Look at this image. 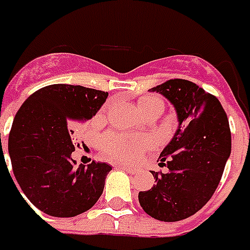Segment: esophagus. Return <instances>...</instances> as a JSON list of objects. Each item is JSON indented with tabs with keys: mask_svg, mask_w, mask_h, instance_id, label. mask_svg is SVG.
<instances>
[{
	"mask_svg": "<svg viewBox=\"0 0 250 250\" xmlns=\"http://www.w3.org/2000/svg\"><path fill=\"white\" fill-rule=\"evenodd\" d=\"M119 167L120 169H123V170L127 171L129 174H135V173H137V169L129 167V165H123V164H121V165H119Z\"/></svg>",
	"mask_w": 250,
	"mask_h": 250,
	"instance_id": "1",
	"label": "esophagus"
}]
</instances>
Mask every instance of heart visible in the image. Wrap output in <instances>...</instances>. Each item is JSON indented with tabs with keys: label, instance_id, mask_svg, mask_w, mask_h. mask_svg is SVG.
I'll return each instance as SVG.
<instances>
[{
	"label": "heart",
	"instance_id": "1",
	"mask_svg": "<svg viewBox=\"0 0 250 250\" xmlns=\"http://www.w3.org/2000/svg\"><path fill=\"white\" fill-rule=\"evenodd\" d=\"M107 107L104 105L101 111V115L103 116L107 112ZM138 107L141 109L143 115L147 116L149 113H161L164 112L165 104L163 99L153 95H147L139 99ZM101 148L102 151L108 157L113 160H119L124 163L133 164L139 160L142 153L145 152L146 148H148L149 141L147 138H133L127 137L124 134H108L101 139Z\"/></svg>",
	"mask_w": 250,
	"mask_h": 250
}]
</instances>
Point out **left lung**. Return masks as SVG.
<instances>
[{"mask_svg":"<svg viewBox=\"0 0 250 250\" xmlns=\"http://www.w3.org/2000/svg\"><path fill=\"white\" fill-rule=\"evenodd\" d=\"M174 105L178 129L163 152L167 173L151 171L156 185L138 195L143 210L164 222L191 217L210 200L231 153V131L221 102L188 80L151 89Z\"/></svg>","mask_w":250,"mask_h":250,"instance_id":"8db88e82","label":"left lung"}]
</instances>
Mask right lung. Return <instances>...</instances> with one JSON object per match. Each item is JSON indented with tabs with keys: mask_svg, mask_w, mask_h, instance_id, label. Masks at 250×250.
Instances as JSON below:
<instances>
[{
	"mask_svg": "<svg viewBox=\"0 0 250 250\" xmlns=\"http://www.w3.org/2000/svg\"><path fill=\"white\" fill-rule=\"evenodd\" d=\"M107 97V91L54 83L29 95L15 115L9 135L14 175L28 200L46 214L75 217L103 193L112 167L95 161L76 167L67 121L90 120Z\"/></svg>",
	"mask_w": 250,
	"mask_h": 250,
	"instance_id": "1",
	"label": "right lung"
}]
</instances>
